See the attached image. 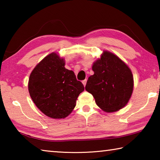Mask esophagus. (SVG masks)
<instances>
[{
  "instance_id": "esophagus-1",
  "label": "esophagus",
  "mask_w": 160,
  "mask_h": 160,
  "mask_svg": "<svg viewBox=\"0 0 160 160\" xmlns=\"http://www.w3.org/2000/svg\"><path fill=\"white\" fill-rule=\"evenodd\" d=\"M86 83H87V80L85 79V80H82V84L84 85V86H85L86 85Z\"/></svg>"
}]
</instances>
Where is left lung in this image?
Instances as JSON below:
<instances>
[{"label": "left lung", "instance_id": "8db88e82", "mask_svg": "<svg viewBox=\"0 0 160 160\" xmlns=\"http://www.w3.org/2000/svg\"><path fill=\"white\" fill-rule=\"evenodd\" d=\"M94 75L89 77L85 90L92 94L97 106L107 112L122 109L133 90L131 69L117 56L104 51L92 66Z\"/></svg>", "mask_w": 160, "mask_h": 160}]
</instances>
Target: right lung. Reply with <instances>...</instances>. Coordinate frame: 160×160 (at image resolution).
I'll list each match as a JSON object with an SVG mask.
<instances>
[{"instance_id":"1","label":"right lung","mask_w":160,"mask_h":160,"mask_svg":"<svg viewBox=\"0 0 160 160\" xmlns=\"http://www.w3.org/2000/svg\"><path fill=\"white\" fill-rule=\"evenodd\" d=\"M84 89L74 72L65 68L64 59L54 52L37 65L29 78L32 101L42 113L52 118L68 116Z\"/></svg>"}]
</instances>
